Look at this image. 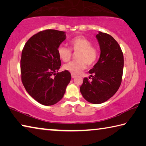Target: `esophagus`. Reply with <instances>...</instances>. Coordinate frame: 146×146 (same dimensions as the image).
<instances>
[{
    "label": "esophagus",
    "instance_id": "1",
    "mask_svg": "<svg viewBox=\"0 0 146 146\" xmlns=\"http://www.w3.org/2000/svg\"><path fill=\"white\" fill-rule=\"evenodd\" d=\"M71 76H72V78H75L76 77V76L75 74H72Z\"/></svg>",
    "mask_w": 146,
    "mask_h": 146
}]
</instances>
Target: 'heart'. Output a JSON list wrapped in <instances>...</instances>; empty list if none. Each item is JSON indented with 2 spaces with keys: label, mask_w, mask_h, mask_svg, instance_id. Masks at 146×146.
<instances>
[{
  "label": "heart",
  "mask_w": 146,
  "mask_h": 146,
  "mask_svg": "<svg viewBox=\"0 0 146 146\" xmlns=\"http://www.w3.org/2000/svg\"><path fill=\"white\" fill-rule=\"evenodd\" d=\"M72 50L79 52L77 55L78 61H71L63 66L64 70L73 74H78L88 65H92L96 61L98 51L92 46L90 40L83 36H78L70 40ZM57 54L62 61L67 62L71 57V50L64 45H60L57 48Z\"/></svg>",
  "instance_id": "obj_1"
}]
</instances>
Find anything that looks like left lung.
Segmentation results:
<instances>
[{"label":"left lung","mask_w":146,"mask_h":146,"mask_svg":"<svg viewBox=\"0 0 146 146\" xmlns=\"http://www.w3.org/2000/svg\"><path fill=\"white\" fill-rule=\"evenodd\" d=\"M96 37L100 48V58L89 72L92 81L83 79L80 92L87 102L100 104L113 97L120 87L123 56L120 46L111 35L99 32Z\"/></svg>","instance_id":"8db88e82"}]
</instances>
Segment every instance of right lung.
Listing matches in <instances>:
<instances>
[{
  "label": "right lung",
  "instance_id": "1",
  "mask_svg": "<svg viewBox=\"0 0 146 146\" xmlns=\"http://www.w3.org/2000/svg\"><path fill=\"white\" fill-rule=\"evenodd\" d=\"M65 39L66 32L46 30L30 38L23 50L21 71L23 85L33 99L44 106L60 101L70 82L69 72H58L61 62L57 48Z\"/></svg>",
  "mask_w": 146,
  "mask_h": 146
}]
</instances>
